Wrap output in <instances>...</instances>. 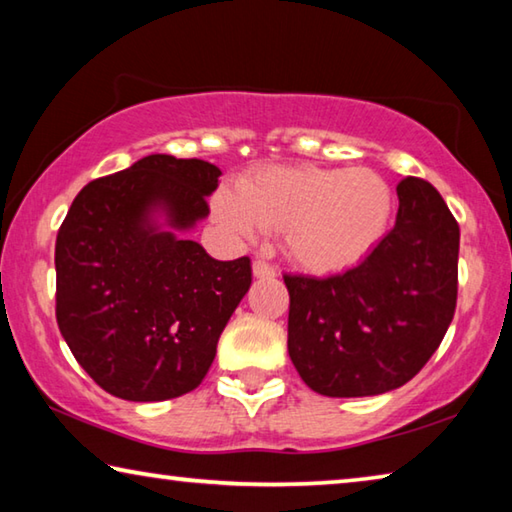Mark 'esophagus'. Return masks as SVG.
Masks as SVG:
<instances>
[{
	"instance_id": "34e87169",
	"label": "esophagus",
	"mask_w": 512,
	"mask_h": 512,
	"mask_svg": "<svg viewBox=\"0 0 512 512\" xmlns=\"http://www.w3.org/2000/svg\"><path fill=\"white\" fill-rule=\"evenodd\" d=\"M253 273L255 277H275V268L268 262H264V259H255Z\"/></svg>"
}]
</instances>
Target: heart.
Listing matches in <instances>:
<instances>
[{"mask_svg":"<svg viewBox=\"0 0 512 512\" xmlns=\"http://www.w3.org/2000/svg\"><path fill=\"white\" fill-rule=\"evenodd\" d=\"M393 210L391 187L372 169L264 167L239 183V196L219 192L214 216L230 235L284 232V246L314 273L359 264L384 237Z\"/></svg>","mask_w":512,"mask_h":512,"instance_id":"1","label":"heart"}]
</instances>
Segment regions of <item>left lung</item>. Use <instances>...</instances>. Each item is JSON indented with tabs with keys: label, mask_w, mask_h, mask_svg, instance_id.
<instances>
[{
	"label": "left lung",
	"mask_w": 512,
	"mask_h": 512,
	"mask_svg": "<svg viewBox=\"0 0 512 512\" xmlns=\"http://www.w3.org/2000/svg\"><path fill=\"white\" fill-rule=\"evenodd\" d=\"M393 230L359 266L329 277L284 275L289 357L327 397H368L404 386L452 323L461 230L438 189L406 176Z\"/></svg>",
	"instance_id": "1"
}]
</instances>
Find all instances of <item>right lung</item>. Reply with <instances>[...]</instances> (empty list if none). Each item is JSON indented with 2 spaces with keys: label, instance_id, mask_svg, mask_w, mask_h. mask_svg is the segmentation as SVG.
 Instances as JSON below:
<instances>
[{
  "label": "right lung",
  "instance_id": "obj_1",
  "mask_svg": "<svg viewBox=\"0 0 512 512\" xmlns=\"http://www.w3.org/2000/svg\"><path fill=\"white\" fill-rule=\"evenodd\" d=\"M219 167L149 155L85 185L56 237V320L103 391L162 402L201 384L232 311L253 280L248 257L219 262L201 244L160 232L210 214Z\"/></svg>",
  "mask_w": 512,
  "mask_h": 512
}]
</instances>
